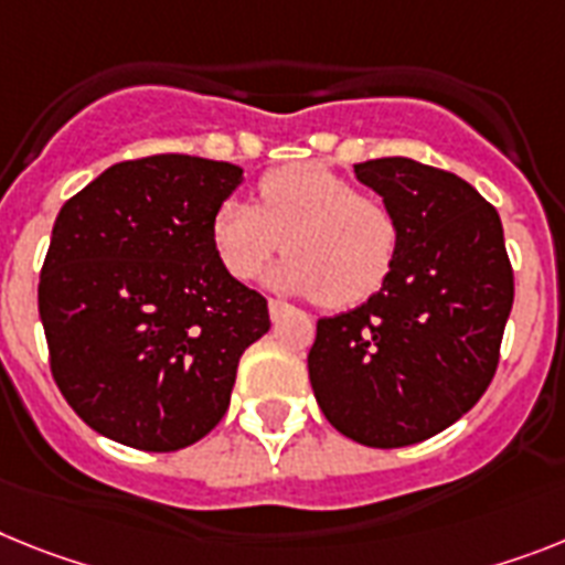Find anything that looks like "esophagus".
<instances>
[{
    "label": "esophagus",
    "mask_w": 565,
    "mask_h": 565,
    "mask_svg": "<svg viewBox=\"0 0 565 565\" xmlns=\"http://www.w3.org/2000/svg\"><path fill=\"white\" fill-rule=\"evenodd\" d=\"M287 310H290V307L284 305V301H275V298H273V301H269V319H273V321L281 319V316H284V312H287Z\"/></svg>",
    "instance_id": "obj_1"
}]
</instances>
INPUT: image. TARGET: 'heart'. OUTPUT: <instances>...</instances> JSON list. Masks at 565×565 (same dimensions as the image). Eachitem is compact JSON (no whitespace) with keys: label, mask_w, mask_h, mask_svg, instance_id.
<instances>
[{"label":"heart","mask_w":565,"mask_h":565,"mask_svg":"<svg viewBox=\"0 0 565 565\" xmlns=\"http://www.w3.org/2000/svg\"><path fill=\"white\" fill-rule=\"evenodd\" d=\"M210 232L221 267L238 281L255 278L284 244L290 255L269 269L267 281L292 296H319L327 307L371 298L399 253V221L391 206L316 163L264 174L258 206L226 198Z\"/></svg>","instance_id":"obj_1"}]
</instances>
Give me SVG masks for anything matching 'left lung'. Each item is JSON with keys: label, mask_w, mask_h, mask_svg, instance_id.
<instances>
[{"label": "left lung", "mask_w": 565, "mask_h": 565, "mask_svg": "<svg viewBox=\"0 0 565 565\" xmlns=\"http://www.w3.org/2000/svg\"><path fill=\"white\" fill-rule=\"evenodd\" d=\"M353 172L399 221V253L362 307L319 319L307 371L339 434L405 448L454 425L491 385L514 273L500 215L462 178L411 158Z\"/></svg>", "instance_id": "1"}]
</instances>
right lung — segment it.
<instances>
[{
  "label": "right lung",
  "instance_id": "right-lung-1",
  "mask_svg": "<svg viewBox=\"0 0 565 565\" xmlns=\"http://www.w3.org/2000/svg\"><path fill=\"white\" fill-rule=\"evenodd\" d=\"M244 169L192 154L114 163L60 210L40 275L51 373L79 419L178 451L224 419L267 298L235 281L212 215Z\"/></svg>",
  "mask_w": 565,
  "mask_h": 565
}]
</instances>
